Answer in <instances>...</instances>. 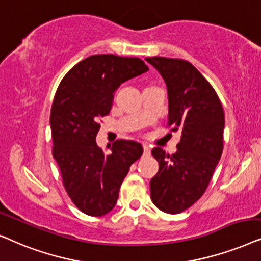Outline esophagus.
<instances>
[{"label": "esophagus", "mask_w": 261, "mask_h": 261, "mask_svg": "<svg viewBox=\"0 0 261 261\" xmlns=\"http://www.w3.org/2000/svg\"><path fill=\"white\" fill-rule=\"evenodd\" d=\"M143 151L144 155H149L150 154V147H149L148 144H143Z\"/></svg>", "instance_id": "esophagus-1"}]
</instances>
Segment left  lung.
<instances>
[{"label":"left lung","instance_id":"obj_1","mask_svg":"<svg viewBox=\"0 0 261 261\" xmlns=\"http://www.w3.org/2000/svg\"><path fill=\"white\" fill-rule=\"evenodd\" d=\"M162 76L168 93V125L180 131L178 150L168 155L155 147L159 172L150 180L152 203L167 214H179L205 192L223 151L224 112L205 77L190 62L145 58Z\"/></svg>","mask_w":261,"mask_h":261}]
</instances>
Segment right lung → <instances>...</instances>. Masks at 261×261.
<instances>
[{
  "label": "right lung",
  "mask_w": 261,
  "mask_h": 261,
  "mask_svg": "<svg viewBox=\"0 0 261 261\" xmlns=\"http://www.w3.org/2000/svg\"><path fill=\"white\" fill-rule=\"evenodd\" d=\"M148 70L140 58L94 55L70 69L56 92L50 116L52 154L72 203L89 216L113 209L130 166L143 154L141 143L128 140L114 142L106 154L95 138L116 90Z\"/></svg>",
  "instance_id": "right-lung-1"
}]
</instances>
